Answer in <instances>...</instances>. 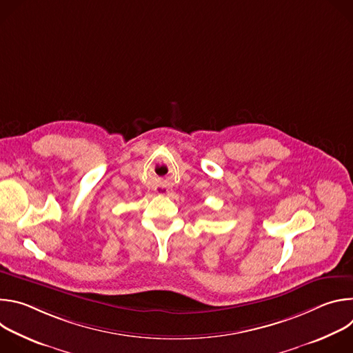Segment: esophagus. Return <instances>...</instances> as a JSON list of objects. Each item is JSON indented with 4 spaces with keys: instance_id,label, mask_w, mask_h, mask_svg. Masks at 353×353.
Returning a JSON list of instances; mask_svg holds the SVG:
<instances>
[{
    "instance_id": "obj_1",
    "label": "esophagus",
    "mask_w": 353,
    "mask_h": 353,
    "mask_svg": "<svg viewBox=\"0 0 353 353\" xmlns=\"http://www.w3.org/2000/svg\"><path fill=\"white\" fill-rule=\"evenodd\" d=\"M158 192H159V194H163L165 191H163V190H161V191H158Z\"/></svg>"
}]
</instances>
